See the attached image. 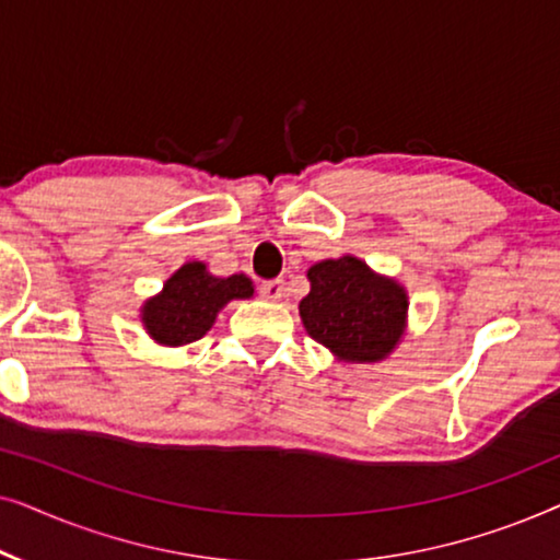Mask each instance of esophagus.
I'll use <instances>...</instances> for the list:
<instances>
[{
	"mask_svg": "<svg viewBox=\"0 0 560 560\" xmlns=\"http://www.w3.org/2000/svg\"><path fill=\"white\" fill-rule=\"evenodd\" d=\"M262 295L267 298V301H272V303H278V301H282V295H285V282L282 280H267V282H262Z\"/></svg>",
	"mask_w": 560,
	"mask_h": 560,
	"instance_id": "esophagus-1",
	"label": "esophagus"
}]
</instances>
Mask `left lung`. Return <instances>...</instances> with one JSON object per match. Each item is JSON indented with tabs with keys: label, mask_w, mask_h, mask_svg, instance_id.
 Returning a JSON list of instances; mask_svg holds the SVG:
<instances>
[{
	"label": "left lung",
	"mask_w": 560,
	"mask_h": 560,
	"mask_svg": "<svg viewBox=\"0 0 560 560\" xmlns=\"http://www.w3.org/2000/svg\"><path fill=\"white\" fill-rule=\"evenodd\" d=\"M311 293L298 303L311 339L336 362L374 364L387 359L408 331L410 298L400 280L343 255L308 267Z\"/></svg>",
	"instance_id": "1"
}]
</instances>
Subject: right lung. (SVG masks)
I'll list each match as a JSON object with an SVG mask.
<instances>
[{
    "instance_id": "1",
    "label": "right lung",
    "mask_w": 560,
    "mask_h": 560,
    "mask_svg": "<svg viewBox=\"0 0 560 560\" xmlns=\"http://www.w3.org/2000/svg\"><path fill=\"white\" fill-rule=\"evenodd\" d=\"M255 295V282L247 275H211L206 262H186L163 282L158 295L140 308L142 328L158 347H186L211 331L219 311L226 303Z\"/></svg>"
}]
</instances>
